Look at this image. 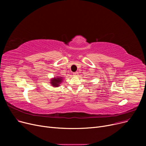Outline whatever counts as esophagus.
<instances>
[{"instance_id": "34e87169", "label": "esophagus", "mask_w": 146, "mask_h": 146, "mask_svg": "<svg viewBox=\"0 0 146 146\" xmlns=\"http://www.w3.org/2000/svg\"><path fill=\"white\" fill-rule=\"evenodd\" d=\"M73 74L74 76H77L78 74V72H73Z\"/></svg>"}]
</instances>
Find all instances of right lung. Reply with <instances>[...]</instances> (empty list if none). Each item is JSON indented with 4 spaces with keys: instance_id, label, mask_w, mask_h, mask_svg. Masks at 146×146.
I'll return each mask as SVG.
<instances>
[{
    "instance_id": "1",
    "label": "right lung",
    "mask_w": 146,
    "mask_h": 146,
    "mask_svg": "<svg viewBox=\"0 0 146 146\" xmlns=\"http://www.w3.org/2000/svg\"><path fill=\"white\" fill-rule=\"evenodd\" d=\"M61 82H62V77L54 78L51 80V85L54 87H58L60 85V83H61Z\"/></svg>"
}]
</instances>
